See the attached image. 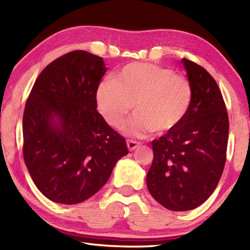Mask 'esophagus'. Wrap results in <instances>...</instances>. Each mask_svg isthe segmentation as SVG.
I'll list each match as a JSON object with an SVG mask.
<instances>
[{
    "instance_id": "34e87169",
    "label": "esophagus",
    "mask_w": 250,
    "mask_h": 250,
    "mask_svg": "<svg viewBox=\"0 0 250 250\" xmlns=\"http://www.w3.org/2000/svg\"><path fill=\"white\" fill-rule=\"evenodd\" d=\"M139 146H140V142H138V141H134V140H128V141H126V146H128L129 151L135 150Z\"/></svg>"
}]
</instances>
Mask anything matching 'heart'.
<instances>
[{
  "instance_id": "obj_1",
  "label": "heart",
  "mask_w": 250,
  "mask_h": 250,
  "mask_svg": "<svg viewBox=\"0 0 250 250\" xmlns=\"http://www.w3.org/2000/svg\"><path fill=\"white\" fill-rule=\"evenodd\" d=\"M192 98L188 78L151 62L125 65L96 91L98 111L116 129L124 126L135 104L137 115L126 126L134 137H145L152 131L164 134L177 128L188 115Z\"/></svg>"
}]
</instances>
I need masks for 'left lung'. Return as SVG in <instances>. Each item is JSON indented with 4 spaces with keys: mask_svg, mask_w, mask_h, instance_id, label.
<instances>
[{
    "mask_svg": "<svg viewBox=\"0 0 250 250\" xmlns=\"http://www.w3.org/2000/svg\"><path fill=\"white\" fill-rule=\"evenodd\" d=\"M182 62L193 90L192 104L182 124L152 141L153 162L146 186L167 209L196 208L208 198L226 162L229 121L215 79L189 59Z\"/></svg>",
    "mask_w": 250,
    "mask_h": 250,
    "instance_id": "8db88e82",
    "label": "left lung"
}]
</instances>
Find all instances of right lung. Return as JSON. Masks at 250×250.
<instances>
[{
  "mask_svg": "<svg viewBox=\"0 0 250 250\" xmlns=\"http://www.w3.org/2000/svg\"><path fill=\"white\" fill-rule=\"evenodd\" d=\"M104 59L73 50L37 77L25 104L23 158L48 200L73 205L88 200L129 153L124 137L97 111Z\"/></svg>",
  "mask_w": 250,
  "mask_h": 250,
  "instance_id": "obj_1",
  "label": "right lung"
}]
</instances>
